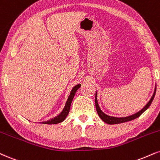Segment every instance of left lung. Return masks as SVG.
<instances>
[{
	"label": "left lung",
	"instance_id": "8db88e82",
	"mask_svg": "<svg viewBox=\"0 0 160 160\" xmlns=\"http://www.w3.org/2000/svg\"><path fill=\"white\" fill-rule=\"evenodd\" d=\"M156 89H157V87L155 88L154 92H153V95L151 97V98L150 99V101H148V103L145 105V107H143L141 110L138 111V112L135 113V114L130 115V116H127V117H122V118H117V117H113V116H109V115L105 114L103 112H102V110L100 108L98 103V100H97V92L95 94V107H96V110H97L98 114L99 117L101 118L102 121H103L105 123L109 124H121V123H124V122H130V121L133 120L138 117H139L142 113L145 112L146 109H147L148 107H150L152 101H153V98H154V96L156 94Z\"/></svg>",
	"mask_w": 160,
	"mask_h": 160
}]
</instances>
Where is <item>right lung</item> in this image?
I'll use <instances>...</instances> for the list:
<instances>
[{"mask_svg":"<svg viewBox=\"0 0 160 160\" xmlns=\"http://www.w3.org/2000/svg\"><path fill=\"white\" fill-rule=\"evenodd\" d=\"M80 87V84H78L74 86V88H72V91H71L70 95L68 96V98L67 100L66 103H65L64 109H62V111L61 112V113L59 115H57V116L54 117L53 118L50 119V120L47 121V122H42V124H57L58 123L62 122L63 121L65 120V118L68 115L69 111H70V107H71V104H72V102L73 101V98H74L75 93H76L77 90Z\"/></svg>","mask_w":160,"mask_h":160,"instance_id":"obj_1","label":"right lung"}]
</instances>
